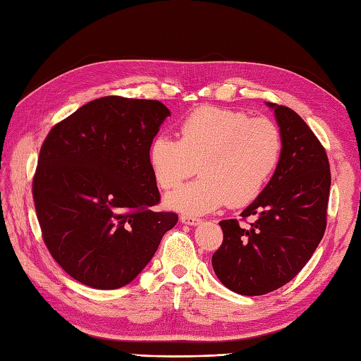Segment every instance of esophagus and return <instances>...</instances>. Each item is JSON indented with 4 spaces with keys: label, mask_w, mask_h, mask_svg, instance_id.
<instances>
[{
    "label": "esophagus",
    "mask_w": 361,
    "mask_h": 361,
    "mask_svg": "<svg viewBox=\"0 0 361 361\" xmlns=\"http://www.w3.org/2000/svg\"><path fill=\"white\" fill-rule=\"evenodd\" d=\"M180 221L183 224H189V226H197L201 223L200 219H195V216H189V215H181L180 216Z\"/></svg>",
    "instance_id": "obj_1"
}]
</instances>
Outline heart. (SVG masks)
Wrapping results in <instances>:
<instances>
[{
	"instance_id": "b5f03b06",
	"label": "heart",
	"mask_w": 361,
	"mask_h": 361,
	"mask_svg": "<svg viewBox=\"0 0 361 361\" xmlns=\"http://www.w3.org/2000/svg\"><path fill=\"white\" fill-rule=\"evenodd\" d=\"M281 132L264 116L204 106L180 126L178 141L152 138L147 149L150 172L164 190L189 178L198 180L166 197V206L186 215H204L224 204L243 207L262 194L280 161Z\"/></svg>"
}]
</instances>
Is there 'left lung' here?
Returning a JSON list of instances; mask_svg holds the SVG:
<instances>
[{"mask_svg":"<svg viewBox=\"0 0 361 361\" xmlns=\"http://www.w3.org/2000/svg\"><path fill=\"white\" fill-rule=\"evenodd\" d=\"M283 140L269 183L241 212L247 229L223 220V243L212 255L215 275L241 295H264L289 283L312 257L326 229L331 171L322 142L286 106L267 103Z\"/></svg>","mask_w":361,"mask_h":361,"instance_id":"left-lung-1","label":"left lung"}]
</instances>
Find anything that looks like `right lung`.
<instances>
[{
	"label": "right lung",
	"mask_w": 361,
	"mask_h": 361,
	"mask_svg": "<svg viewBox=\"0 0 361 361\" xmlns=\"http://www.w3.org/2000/svg\"><path fill=\"white\" fill-rule=\"evenodd\" d=\"M171 116L155 99L103 97L54 126L32 194L49 252L95 289L130 283L178 221L160 201L147 149Z\"/></svg>",
	"instance_id": "obj_1"
}]
</instances>
